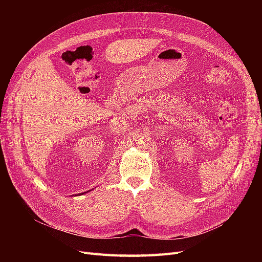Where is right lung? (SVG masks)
<instances>
[{"label": "right lung", "instance_id": "right-lung-1", "mask_svg": "<svg viewBox=\"0 0 262 262\" xmlns=\"http://www.w3.org/2000/svg\"><path fill=\"white\" fill-rule=\"evenodd\" d=\"M93 190V189H92ZM92 190H89V191H92ZM87 191V192H89ZM84 193H86V192H83V193H78V194H75V195H81V194H84Z\"/></svg>", "mask_w": 262, "mask_h": 262}]
</instances>
